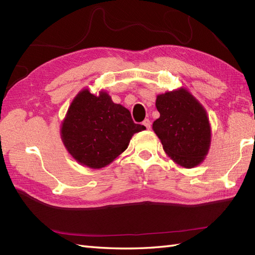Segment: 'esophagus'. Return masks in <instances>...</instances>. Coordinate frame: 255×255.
<instances>
[{"label":"esophagus","mask_w":255,"mask_h":255,"mask_svg":"<svg viewBox=\"0 0 255 255\" xmlns=\"http://www.w3.org/2000/svg\"><path fill=\"white\" fill-rule=\"evenodd\" d=\"M142 124L144 125L145 128H147L148 130H149V129H151V122L149 121V119H144V121H143V123H142Z\"/></svg>","instance_id":"34e87169"}]
</instances>
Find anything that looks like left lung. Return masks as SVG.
Instances as JSON below:
<instances>
[{
  "label": "left lung",
  "mask_w": 255,
  "mask_h": 255,
  "mask_svg": "<svg viewBox=\"0 0 255 255\" xmlns=\"http://www.w3.org/2000/svg\"><path fill=\"white\" fill-rule=\"evenodd\" d=\"M160 117L152 129L163 150L177 165L192 169L208 154L211 127L205 107L185 88L156 95Z\"/></svg>",
  "instance_id": "obj_1"
}]
</instances>
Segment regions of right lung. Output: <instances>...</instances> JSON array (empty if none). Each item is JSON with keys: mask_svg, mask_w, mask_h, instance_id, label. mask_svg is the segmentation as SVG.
Listing matches in <instances>:
<instances>
[{"mask_svg": "<svg viewBox=\"0 0 255 255\" xmlns=\"http://www.w3.org/2000/svg\"><path fill=\"white\" fill-rule=\"evenodd\" d=\"M130 112L115 104L106 91L81 90L70 104L60 128L69 154L81 165L99 170L111 164L128 148L134 133L144 130Z\"/></svg>", "mask_w": 255, "mask_h": 255, "instance_id": "obj_1", "label": "right lung"}]
</instances>
